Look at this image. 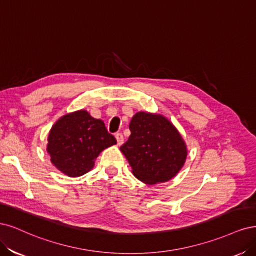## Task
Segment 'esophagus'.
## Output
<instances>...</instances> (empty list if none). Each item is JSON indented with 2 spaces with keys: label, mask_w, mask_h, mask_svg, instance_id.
<instances>
[{
  "label": "esophagus",
  "mask_w": 256,
  "mask_h": 256,
  "mask_svg": "<svg viewBox=\"0 0 256 256\" xmlns=\"http://www.w3.org/2000/svg\"><path fill=\"white\" fill-rule=\"evenodd\" d=\"M114 137H116V139H117L118 146H121L123 142H124V137H123V135L121 133H117L116 135H114Z\"/></svg>",
  "instance_id": "esophagus-1"
}]
</instances>
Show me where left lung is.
I'll return each instance as SVG.
<instances>
[{
  "label": "left lung",
  "mask_w": 256,
  "mask_h": 256,
  "mask_svg": "<svg viewBox=\"0 0 256 256\" xmlns=\"http://www.w3.org/2000/svg\"><path fill=\"white\" fill-rule=\"evenodd\" d=\"M130 130L128 142L120 150L139 180L149 185L168 182L183 168L186 144L162 114L138 112L130 122Z\"/></svg>",
  "instance_id": "1"
}]
</instances>
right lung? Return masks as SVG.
I'll return each instance as SVG.
<instances>
[{"label": "right lung", "mask_w": 256, "mask_h": 256, "mask_svg": "<svg viewBox=\"0 0 256 256\" xmlns=\"http://www.w3.org/2000/svg\"><path fill=\"white\" fill-rule=\"evenodd\" d=\"M117 144L104 122L80 110L64 114L48 132L46 152L51 162L64 174L78 178L94 166L104 149Z\"/></svg>", "instance_id": "obj_1"}]
</instances>
